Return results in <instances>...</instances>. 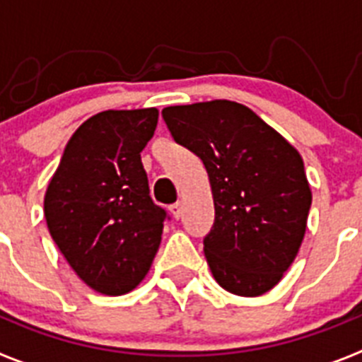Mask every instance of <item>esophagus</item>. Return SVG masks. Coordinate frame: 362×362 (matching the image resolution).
Returning a JSON list of instances; mask_svg holds the SVG:
<instances>
[{"label": "esophagus", "instance_id": "34e87169", "mask_svg": "<svg viewBox=\"0 0 362 362\" xmlns=\"http://www.w3.org/2000/svg\"><path fill=\"white\" fill-rule=\"evenodd\" d=\"M170 214L174 216V219H179V217L183 216V204L181 203H174L170 206Z\"/></svg>", "mask_w": 362, "mask_h": 362}]
</instances>
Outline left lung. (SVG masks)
<instances>
[{"instance_id":"left-lung-1","label":"left lung","mask_w":362,"mask_h":362,"mask_svg":"<svg viewBox=\"0 0 362 362\" xmlns=\"http://www.w3.org/2000/svg\"><path fill=\"white\" fill-rule=\"evenodd\" d=\"M161 114L175 143L209 172L216 219L203 245L214 279L235 296H263L305 238L312 192L303 158L235 101L166 107Z\"/></svg>"}]
</instances>
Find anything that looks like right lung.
<instances>
[{
  "label": "right lung",
  "mask_w": 362,
  "mask_h": 362,
  "mask_svg": "<svg viewBox=\"0 0 362 362\" xmlns=\"http://www.w3.org/2000/svg\"><path fill=\"white\" fill-rule=\"evenodd\" d=\"M158 108L99 112L79 127L45 194V219L72 270L92 290L123 296L145 279L166 212L150 197L141 152Z\"/></svg>",
  "instance_id": "obj_1"
}]
</instances>
